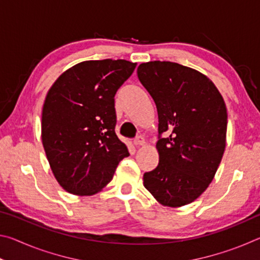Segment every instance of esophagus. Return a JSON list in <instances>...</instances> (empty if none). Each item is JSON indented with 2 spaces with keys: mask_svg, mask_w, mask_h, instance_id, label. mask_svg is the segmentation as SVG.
I'll return each mask as SVG.
<instances>
[{
  "mask_svg": "<svg viewBox=\"0 0 260 260\" xmlns=\"http://www.w3.org/2000/svg\"><path fill=\"white\" fill-rule=\"evenodd\" d=\"M144 143H146V141H144V139L142 138V136H138L134 140V144L136 147H140V146H144Z\"/></svg>",
  "mask_w": 260,
  "mask_h": 260,
  "instance_id": "esophagus-1",
  "label": "esophagus"
}]
</instances>
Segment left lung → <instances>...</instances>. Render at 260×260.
<instances>
[{
	"label": "left lung",
	"mask_w": 260,
	"mask_h": 260,
	"mask_svg": "<svg viewBox=\"0 0 260 260\" xmlns=\"http://www.w3.org/2000/svg\"><path fill=\"white\" fill-rule=\"evenodd\" d=\"M138 77L155 101L159 122V162L144 173L143 186L161 205L191 203L209 187L225 151V101L208 77L178 63H142Z\"/></svg>",
	"instance_id": "obj_1"
}]
</instances>
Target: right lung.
I'll return each instance as SVG.
<instances>
[{"label": "right lung", "instance_id": "right-lung-1", "mask_svg": "<svg viewBox=\"0 0 260 260\" xmlns=\"http://www.w3.org/2000/svg\"><path fill=\"white\" fill-rule=\"evenodd\" d=\"M136 63L86 60L65 71L48 91L41 138L52 173L70 193L90 196L111 181L129 156L114 132V95Z\"/></svg>", "mask_w": 260, "mask_h": 260}]
</instances>
